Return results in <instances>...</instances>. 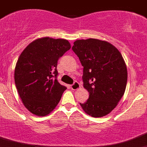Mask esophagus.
Listing matches in <instances>:
<instances>
[{
    "mask_svg": "<svg viewBox=\"0 0 147 147\" xmlns=\"http://www.w3.org/2000/svg\"><path fill=\"white\" fill-rule=\"evenodd\" d=\"M71 88H72V90H78L79 88H80V85L79 82L75 81V82L71 85Z\"/></svg>",
    "mask_w": 147,
    "mask_h": 147,
    "instance_id": "34e87169",
    "label": "esophagus"
}]
</instances>
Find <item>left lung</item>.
<instances>
[{
	"label": "left lung",
	"mask_w": 147,
	"mask_h": 147,
	"mask_svg": "<svg viewBox=\"0 0 147 147\" xmlns=\"http://www.w3.org/2000/svg\"><path fill=\"white\" fill-rule=\"evenodd\" d=\"M72 50L83 67V87L89 92L85 113L95 118L109 114L126 90L128 72L119 49L106 41L97 39L76 40Z\"/></svg>",
	"instance_id": "8db88e82"
}]
</instances>
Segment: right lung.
Here are the masks:
<instances>
[{
	"label": "right lung",
	"instance_id": "add662e5",
	"mask_svg": "<svg viewBox=\"0 0 147 147\" xmlns=\"http://www.w3.org/2000/svg\"><path fill=\"white\" fill-rule=\"evenodd\" d=\"M71 48L66 39L42 37L21 52L14 71L18 95L31 113L46 116L59 103L65 86L56 79L57 61Z\"/></svg>",
	"mask_w": 147,
	"mask_h": 147
}]
</instances>
